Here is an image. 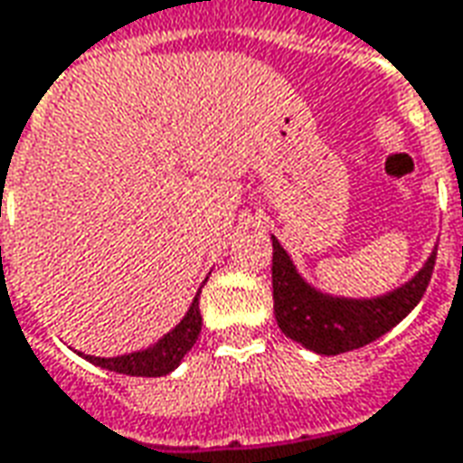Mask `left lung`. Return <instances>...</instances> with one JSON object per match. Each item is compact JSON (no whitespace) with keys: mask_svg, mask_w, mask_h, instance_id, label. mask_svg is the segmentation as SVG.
Masks as SVG:
<instances>
[{"mask_svg":"<svg viewBox=\"0 0 463 463\" xmlns=\"http://www.w3.org/2000/svg\"><path fill=\"white\" fill-rule=\"evenodd\" d=\"M273 241V314L286 337L317 354H342L383 337L416 309L436 266V250L401 288L377 298H339L311 288Z\"/></svg>","mask_w":463,"mask_h":463,"instance_id":"8db88e82","label":"left lung"}]
</instances>
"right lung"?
Instances as JSON below:
<instances>
[{
	"instance_id": "right-lung-1",
	"label": "right lung",
	"mask_w": 463,
	"mask_h": 463,
	"mask_svg": "<svg viewBox=\"0 0 463 463\" xmlns=\"http://www.w3.org/2000/svg\"><path fill=\"white\" fill-rule=\"evenodd\" d=\"M200 329H203V317H200V291H197L184 319L149 350L131 352V354H121V357H93V354H83V357L103 370L121 373V375L162 377L169 375L182 363V357L192 350V345L200 337Z\"/></svg>"
}]
</instances>
